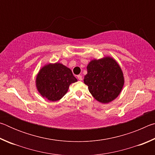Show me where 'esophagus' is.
I'll use <instances>...</instances> for the list:
<instances>
[{"label":"esophagus","instance_id":"obj_1","mask_svg":"<svg viewBox=\"0 0 155 155\" xmlns=\"http://www.w3.org/2000/svg\"><path fill=\"white\" fill-rule=\"evenodd\" d=\"M77 78H78V79L79 80V81H82L83 80V77H82V76H81V75H78L77 76Z\"/></svg>","mask_w":155,"mask_h":155}]
</instances>
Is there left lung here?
<instances>
[{
	"mask_svg": "<svg viewBox=\"0 0 155 155\" xmlns=\"http://www.w3.org/2000/svg\"><path fill=\"white\" fill-rule=\"evenodd\" d=\"M84 83L96 101L109 103L117 98L124 84L121 68L111 57L93 59L87 66Z\"/></svg>",
	"mask_w": 155,
	"mask_h": 155,
	"instance_id": "obj_1",
	"label": "left lung"
}]
</instances>
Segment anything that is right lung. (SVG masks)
Listing matches in <instances>:
<instances>
[{
	"label": "right lung",
	"instance_id": "add662e5",
	"mask_svg": "<svg viewBox=\"0 0 155 155\" xmlns=\"http://www.w3.org/2000/svg\"><path fill=\"white\" fill-rule=\"evenodd\" d=\"M77 81L70 68L57 62L41 68L37 74L35 84L41 96L54 102L62 98L70 84Z\"/></svg>",
	"mask_w": 155,
	"mask_h": 155
}]
</instances>
